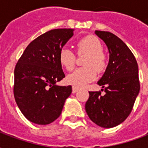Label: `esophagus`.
Returning a JSON list of instances; mask_svg holds the SVG:
<instances>
[{"instance_id": "1", "label": "esophagus", "mask_w": 148, "mask_h": 148, "mask_svg": "<svg viewBox=\"0 0 148 148\" xmlns=\"http://www.w3.org/2000/svg\"><path fill=\"white\" fill-rule=\"evenodd\" d=\"M77 90H78V88H77V87H76V86L72 87V93H76Z\"/></svg>"}]
</instances>
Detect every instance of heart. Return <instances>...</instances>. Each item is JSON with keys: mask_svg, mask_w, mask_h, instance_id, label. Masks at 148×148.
Masks as SVG:
<instances>
[{"mask_svg": "<svg viewBox=\"0 0 148 148\" xmlns=\"http://www.w3.org/2000/svg\"><path fill=\"white\" fill-rule=\"evenodd\" d=\"M77 54L86 53L84 59L85 66L76 69L69 74L66 81L74 86L81 87L95 79L97 71L101 73L106 71L108 58L102 51V44L97 37L87 36L78 40L76 44ZM59 61L67 71H72L76 62V55L71 49L63 47L59 52Z\"/></svg>", "mask_w": 148, "mask_h": 148, "instance_id": "b5f03b06", "label": "heart"}]
</instances>
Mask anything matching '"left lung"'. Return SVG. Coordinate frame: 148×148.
Returning <instances> with one entry per match:
<instances>
[{"label":"left lung","instance_id":"left-lung-1","mask_svg":"<svg viewBox=\"0 0 148 148\" xmlns=\"http://www.w3.org/2000/svg\"><path fill=\"white\" fill-rule=\"evenodd\" d=\"M95 34L106 42L109 52L108 66L97 82L106 93L89 92L85 108L93 123L110 128L125 121L132 110L140 92L138 65L130 49L114 34L104 31H96Z\"/></svg>","mask_w":148,"mask_h":148}]
</instances>
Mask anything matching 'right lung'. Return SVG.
<instances>
[{
	"label": "right lung",
	"instance_id": "1",
	"mask_svg": "<svg viewBox=\"0 0 148 148\" xmlns=\"http://www.w3.org/2000/svg\"><path fill=\"white\" fill-rule=\"evenodd\" d=\"M74 29L47 32L28 44L14 70L13 93L19 109L32 123L46 125L60 116L71 86L56 82L65 77L59 52L74 35Z\"/></svg>",
	"mask_w": 148,
	"mask_h": 148
}]
</instances>
